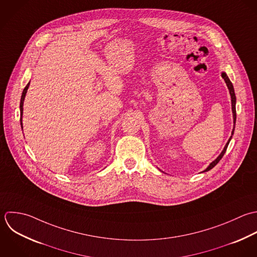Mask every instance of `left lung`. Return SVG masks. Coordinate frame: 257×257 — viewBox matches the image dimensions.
I'll return each instance as SVG.
<instances>
[{"instance_id": "obj_1", "label": "left lung", "mask_w": 257, "mask_h": 257, "mask_svg": "<svg viewBox=\"0 0 257 257\" xmlns=\"http://www.w3.org/2000/svg\"><path fill=\"white\" fill-rule=\"evenodd\" d=\"M222 78L224 79V81H225V83H226V85H227V87H228V89H229V92H230V96H231V106H232V112H233V122H234V124H235V121H236V110H235V102H236V97H235V93H234V89H233V85H232V83L230 82V80H229V78L227 77V75L225 74V73H222ZM233 132H234V128H233V131H232V135H233ZM232 135H231V137L229 138V140H228V142H227V144L225 145V147H224V149H223V151L221 152V154L204 170V172L205 171H209L210 169H212L220 160H221V158L223 157V155H224V153H225V151H226V149H227V147H228V144H229V142H230V140H231V138H232Z\"/></svg>"}]
</instances>
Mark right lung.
Wrapping results in <instances>:
<instances>
[{
    "label": "right lung",
    "mask_w": 257,
    "mask_h": 257,
    "mask_svg": "<svg viewBox=\"0 0 257 257\" xmlns=\"http://www.w3.org/2000/svg\"><path fill=\"white\" fill-rule=\"evenodd\" d=\"M29 85L30 83H28V85L25 87L23 93H22V97H21V103H20V110H21V125H22V115H23V104H24V99H25V96H26V93H27V90L29 88ZM23 128V126H22Z\"/></svg>",
    "instance_id": "obj_1"
}]
</instances>
